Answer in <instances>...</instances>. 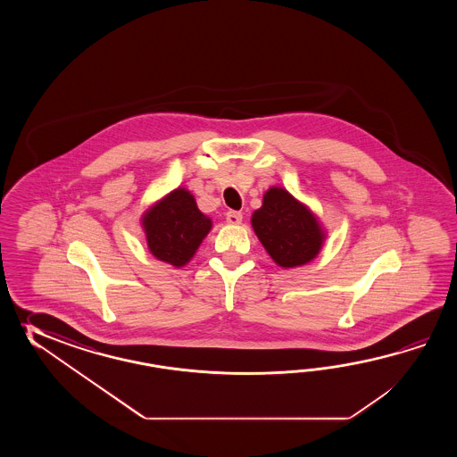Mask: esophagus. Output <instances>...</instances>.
Instances as JSON below:
<instances>
[{"label":"esophagus","mask_w":457,"mask_h":457,"mask_svg":"<svg viewBox=\"0 0 457 457\" xmlns=\"http://www.w3.org/2000/svg\"><path fill=\"white\" fill-rule=\"evenodd\" d=\"M243 215L240 212H235V211H230V212H227V222L230 225H240L242 224Z\"/></svg>","instance_id":"esophagus-1"}]
</instances>
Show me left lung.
Masks as SVG:
<instances>
[{
    "mask_svg": "<svg viewBox=\"0 0 457 457\" xmlns=\"http://www.w3.org/2000/svg\"><path fill=\"white\" fill-rule=\"evenodd\" d=\"M252 227L272 262L284 270L315 260L327 240V230L311 207L281 186L262 195L252 215Z\"/></svg>",
    "mask_w": 457,
    "mask_h": 457,
    "instance_id": "1",
    "label": "left lung"
}]
</instances>
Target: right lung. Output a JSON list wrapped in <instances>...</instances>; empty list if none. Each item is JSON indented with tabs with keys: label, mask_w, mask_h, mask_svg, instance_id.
<instances>
[{
	"label": "right lung",
	"mask_w": 457,
	"mask_h": 457,
	"mask_svg": "<svg viewBox=\"0 0 457 457\" xmlns=\"http://www.w3.org/2000/svg\"><path fill=\"white\" fill-rule=\"evenodd\" d=\"M140 224L156 260L183 268L211 232L212 219L199 211L191 191L176 187L146 209Z\"/></svg>",
	"instance_id": "obj_1"
}]
</instances>
